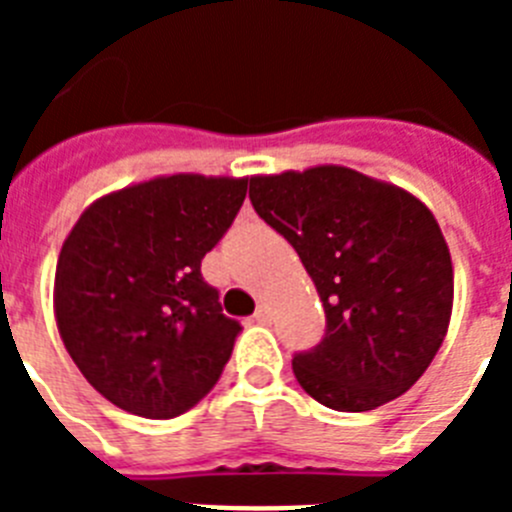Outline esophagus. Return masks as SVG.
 <instances>
[{"label": "esophagus", "instance_id": "34e87169", "mask_svg": "<svg viewBox=\"0 0 512 512\" xmlns=\"http://www.w3.org/2000/svg\"><path fill=\"white\" fill-rule=\"evenodd\" d=\"M253 318H256V323H269V320H271V310L266 305H259V310L253 312Z\"/></svg>", "mask_w": 512, "mask_h": 512}]
</instances>
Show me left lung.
Instances as JSON below:
<instances>
[{"label": "left lung", "instance_id": "1", "mask_svg": "<svg viewBox=\"0 0 512 512\" xmlns=\"http://www.w3.org/2000/svg\"><path fill=\"white\" fill-rule=\"evenodd\" d=\"M248 197L292 243L323 302V341L292 359L302 390L341 413L408 392L454 307V266L433 212L402 187L333 164L251 176Z\"/></svg>", "mask_w": 512, "mask_h": 512}]
</instances>
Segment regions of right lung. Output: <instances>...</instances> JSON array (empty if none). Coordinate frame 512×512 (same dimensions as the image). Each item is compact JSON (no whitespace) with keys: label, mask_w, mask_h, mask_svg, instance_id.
Segmentation results:
<instances>
[{"label":"right lung","mask_w":512,"mask_h":512,"mask_svg":"<svg viewBox=\"0 0 512 512\" xmlns=\"http://www.w3.org/2000/svg\"><path fill=\"white\" fill-rule=\"evenodd\" d=\"M248 179L171 174L104 194L63 241L53 284L61 341L94 390L140 418L194 408L233 354L202 259L246 200Z\"/></svg>","instance_id":"1"}]
</instances>
